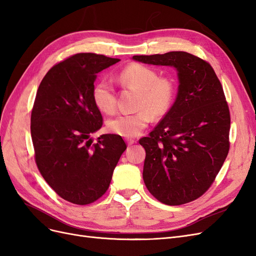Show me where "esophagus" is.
I'll return each instance as SVG.
<instances>
[{"mask_svg": "<svg viewBox=\"0 0 256 256\" xmlns=\"http://www.w3.org/2000/svg\"><path fill=\"white\" fill-rule=\"evenodd\" d=\"M125 141L127 142L128 145H132V144L136 142V141L134 140V138H125Z\"/></svg>", "mask_w": 256, "mask_h": 256, "instance_id": "obj_1", "label": "esophagus"}]
</instances>
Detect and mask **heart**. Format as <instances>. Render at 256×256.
I'll return each instance as SVG.
<instances>
[{
	"label": "heart",
	"instance_id": "heart-1",
	"mask_svg": "<svg viewBox=\"0 0 256 256\" xmlns=\"http://www.w3.org/2000/svg\"><path fill=\"white\" fill-rule=\"evenodd\" d=\"M118 81L125 88L138 92L136 113H124L106 122L110 132L125 138L140 134L154 116L164 115L174 99V84L168 78L158 76L154 69L141 64H130L122 69ZM92 102L99 111L112 114L116 110V96L112 84L108 80L98 81L92 92Z\"/></svg>",
	"mask_w": 256,
	"mask_h": 256
}]
</instances>
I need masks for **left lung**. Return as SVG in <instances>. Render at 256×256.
I'll use <instances>...</instances> for the list:
<instances>
[{
  "label": "left lung",
  "instance_id": "obj_1",
  "mask_svg": "<svg viewBox=\"0 0 256 256\" xmlns=\"http://www.w3.org/2000/svg\"><path fill=\"white\" fill-rule=\"evenodd\" d=\"M144 64L174 67L176 99L150 136L143 180L161 203L182 205L210 187L228 154L230 118L222 85L207 62L184 51L134 56Z\"/></svg>",
  "mask_w": 256,
  "mask_h": 256
}]
</instances>
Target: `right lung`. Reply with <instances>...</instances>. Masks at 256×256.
Listing matches in <instances>:
<instances>
[{
  "mask_svg": "<svg viewBox=\"0 0 256 256\" xmlns=\"http://www.w3.org/2000/svg\"><path fill=\"white\" fill-rule=\"evenodd\" d=\"M78 53L53 66L38 88L30 116V136L38 170L58 194L76 205L102 196L127 146L120 136L90 134L102 126L92 102L97 74L120 62Z\"/></svg>",
  "mask_w": 256,
  "mask_h": 256,
  "instance_id": "right-lung-1",
  "label": "right lung"
}]
</instances>
